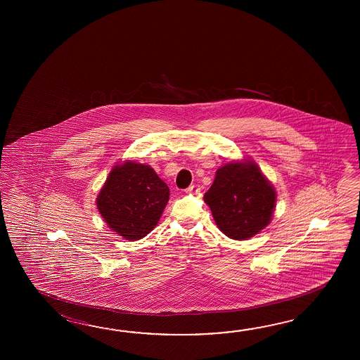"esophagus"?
<instances>
[{
	"label": "esophagus",
	"instance_id": "obj_1",
	"mask_svg": "<svg viewBox=\"0 0 360 360\" xmlns=\"http://www.w3.org/2000/svg\"><path fill=\"white\" fill-rule=\"evenodd\" d=\"M186 193L188 194H193V193H195V191H198V189H197V186H194V185H191V186H189L188 189H186Z\"/></svg>",
	"mask_w": 360,
	"mask_h": 360
}]
</instances>
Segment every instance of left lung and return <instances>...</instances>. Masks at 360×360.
I'll list each match as a JSON object with an SVG mask.
<instances>
[{
	"instance_id": "left-lung-1",
	"label": "left lung",
	"mask_w": 360,
	"mask_h": 360,
	"mask_svg": "<svg viewBox=\"0 0 360 360\" xmlns=\"http://www.w3.org/2000/svg\"><path fill=\"white\" fill-rule=\"evenodd\" d=\"M203 199L226 237L247 240L271 221L276 191L256 162L243 160L219 167Z\"/></svg>"
}]
</instances>
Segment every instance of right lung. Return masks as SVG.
<instances>
[{
	"mask_svg": "<svg viewBox=\"0 0 360 360\" xmlns=\"http://www.w3.org/2000/svg\"><path fill=\"white\" fill-rule=\"evenodd\" d=\"M169 199L167 184L149 165L127 160L110 169L96 207L108 228L134 242L155 228Z\"/></svg>",
	"mask_w": 360,
	"mask_h": 360,
	"instance_id": "1",
	"label": "right lung"
}]
</instances>
